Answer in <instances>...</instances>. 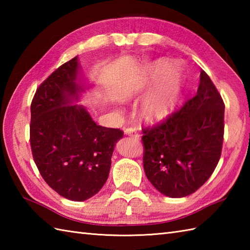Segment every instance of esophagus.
Listing matches in <instances>:
<instances>
[{
  "mask_svg": "<svg viewBox=\"0 0 250 250\" xmlns=\"http://www.w3.org/2000/svg\"><path fill=\"white\" fill-rule=\"evenodd\" d=\"M125 135L132 136V137H133V139H135V140H139V139H140V134L137 133V131H136L135 129H133V128H128V129H125Z\"/></svg>",
  "mask_w": 250,
  "mask_h": 250,
  "instance_id": "34e87169",
  "label": "esophagus"
}]
</instances>
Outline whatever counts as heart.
<instances>
[{"instance_id": "obj_1", "label": "heart", "mask_w": 250, "mask_h": 250, "mask_svg": "<svg viewBox=\"0 0 250 250\" xmlns=\"http://www.w3.org/2000/svg\"><path fill=\"white\" fill-rule=\"evenodd\" d=\"M166 63H159L151 68L150 76L159 78L156 88L143 104V116L149 121H158L171 113L182 91V78L179 73L171 68L167 71Z\"/></svg>"}]
</instances>
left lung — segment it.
I'll list each match as a JSON object with an SVG mask.
<instances>
[{
	"label": "left lung",
	"instance_id": "1",
	"mask_svg": "<svg viewBox=\"0 0 250 250\" xmlns=\"http://www.w3.org/2000/svg\"><path fill=\"white\" fill-rule=\"evenodd\" d=\"M143 133L144 171L153 187L169 198L195 192L215 171L224 143L225 103L209 76L201 71L194 97Z\"/></svg>",
	"mask_w": 250,
	"mask_h": 250
}]
</instances>
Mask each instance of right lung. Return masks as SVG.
Returning a JSON list of instances; mask_svg holds the SVG:
<instances>
[{
    "mask_svg": "<svg viewBox=\"0 0 250 250\" xmlns=\"http://www.w3.org/2000/svg\"><path fill=\"white\" fill-rule=\"evenodd\" d=\"M77 57L59 66L40 84L31 103L30 144L47 185L63 198L82 202L97 194L107 180L120 129L98 125L77 99Z\"/></svg>",
    "mask_w": 250,
    "mask_h": 250,
    "instance_id": "right-lung-1",
    "label": "right lung"
}]
</instances>
